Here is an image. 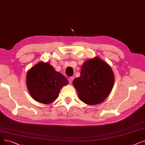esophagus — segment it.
<instances>
[{
  "label": "esophagus",
  "instance_id": "1",
  "mask_svg": "<svg viewBox=\"0 0 145 145\" xmlns=\"http://www.w3.org/2000/svg\"><path fill=\"white\" fill-rule=\"evenodd\" d=\"M73 77H71L69 78V84H72V82H73Z\"/></svg>",
  "mask_w": 145,
  "mask_h": 145
}]
</instances>
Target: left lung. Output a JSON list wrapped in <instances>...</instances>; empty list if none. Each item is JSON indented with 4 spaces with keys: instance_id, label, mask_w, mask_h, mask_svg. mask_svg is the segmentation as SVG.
Masks as SVG:
<instances>
[{
    "instance_id": "8db88e82",
    "label": "left lung",
    "mask_w": 145,
    "mask_h": 145,
    "mask_svg": "<svg viewBox=\"0 0 145 145\" xmlns=\"http://www.w3.org/2000/svg\"><path fill=\"white\" fill-rule=\"evenodd\" d=\"M114 74L111 66L98 57L88 59L82 66L80 76L73 80L79 99L89 105L103 103L112 91Z\"/></svg>"
}]
</instances>
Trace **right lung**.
Wrapping results in <instances>:
<instances>
[{
	"mask_svg": "<svg viewBox=\"0 0 145 145\" xmlns=\"http://www.w3.org/2000/svg\"><path fill=\"white\" fill-rule=\"evenodd\" d=\"M27 86L36 101L45 104L53 103L62 87L69 83L61 73L55 71L47 62L40 61L27 73Z\"/></svg>",
	"mask_w": 145,
	"mask_h": 145,
	"instance_id": "1",
	"label": "right lung"
}]
</instances>
